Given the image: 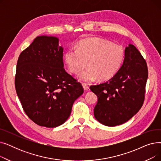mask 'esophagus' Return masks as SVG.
<instances>
[{
	"instance_id": "obj_1",
	"label": "esophagus",
	"mask_w": 161,
	"mask_h": 161,
	"mask_svg": "<svg viewBox=\"0 0 161 161\" xmlns=\"http://www.w3.org/2000/svg\"><path fill=\"white\" fill-rule=\"evenodd\" d=\"M82 86H83V89L85 90L86 91H87L89 90V86L87 85V84H86V83H82Z\"/></svg>"
}]
</instances>
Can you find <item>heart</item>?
<instances>
[{
	"label": "heart",
	"mask_w": 161,
	"mask_h": 161,
	"mask_svg": "<svg viewBox=\"0 0 161 161\" xmlns=\"http://www.w3.org/2000/svg\"><path fill=\"white\" fill-rule=\"evenodd\" d=\"M125 52L119 44L98 38H91L80 42L77 49H69L64 53V60L69 70L75 74L85 68L89 69L81 73L79 80L89 82L107 80L119 70L124 62Z\"/></svg>",
	"instance_id": "obj_1"
}]
</instances>
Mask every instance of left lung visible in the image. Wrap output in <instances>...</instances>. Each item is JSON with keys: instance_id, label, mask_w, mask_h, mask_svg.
<instances>
[{"instance_id": "1", "label": "left lung", "mask_w": 161, "mask_h": 161, "mask_svg": "<svg viewBox=\"0 0 161 161\" xmlns=\"http://www.w3.org/2000/svg\"><path fill=\"white\" fill-rule=\"evenodd\" d=\"M119 70L108 81L90 89L97 95L95 119L106 126H115L128 121L140 110L145 98L148 70L137 48L129 44Z\"/></svg>"}]
</instances>
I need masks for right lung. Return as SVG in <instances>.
<instances>
[{
	"mask_svg": "<svg viewBox=\"0 0 161 161\" xmlns=\"http://www.w3.org/2000/svg\"><path fill=\"white\" fill-rule=\"evenodd\" d=\"M63 47L54 36H37L21 53L15 87L24 111L36 124L54 128L69 117L81 84L64 69Z\"/></svg>",
	"mask_w": 161,
	"mask_h": 161,
	"instance_id": "right-lung-1",
	"label": "right lung"
}]
</instances>
